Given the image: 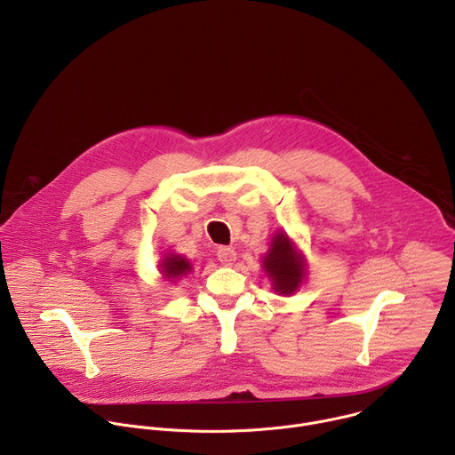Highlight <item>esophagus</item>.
I'll use <instances>...</instances> for the list:
<instances>
[{
	"label": "esophagus",
	"mask_w": 455,
	"mask_h": 455,
	"mask_svg": "<svg viewBox=\"0 0 455 455\" xmlns=\"http://www.w3.org/2000/svg\"><path fill=\"white\" fill-rule=\"evenodd\" d=\"M216 255H218V259H220V261H221L223 265H232V263L235 261V257H237L235 250H232V248H228V246H220L218 251H216Z\"/></svg>",
	"instance_id": "esophagus-1"
}]
</instances>
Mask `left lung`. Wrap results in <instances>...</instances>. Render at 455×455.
<instances>
[{
    "mask_svg": "<svg viewBox=\"0 0 455 455\" xmlns=\"http://www.w3.org/2000/svg\"><path fill=\"white\" fill-rule=\"evenodd\" d=\"M263 268L272 279L274 290L281 295L295 293L306 275L304 259L284 232L274 235L270 250L265 255Z\"/></svg>",
    "mask_w": 455,
    "mask_h": 455,
    "instance_id": "1",
    "label": "left lung"
}]
</instances>
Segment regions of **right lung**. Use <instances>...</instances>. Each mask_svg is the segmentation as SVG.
Wrapping results in <instances>:
<instances>
[{
	"label": "right lung",
	"instance_id": "right-lung-1",
	"mask_svg": "<svg viewBox=\"0 0 455 455\" xmlns=\"http://www.w3.org/2000/svg\"><path fill=\"white\" fill-rule=\"evenodd\" d=\"M162 274L165 279H176V277H181V275H187L192 267L190 263L187 261L185 257L181 255H165V259L162 261Z\"/></svg>",
	"mask_w": 455,
	"mask_h": 455
}]
</instances>
